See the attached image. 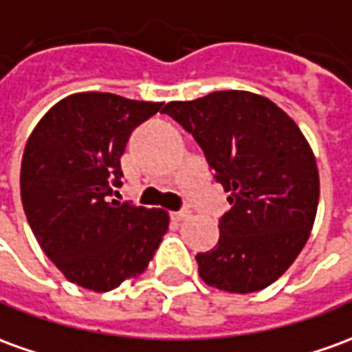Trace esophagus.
Returning a JSON list of instances; mask_svg holds the SVG:
<instances>
[{"label": "esophagus", "instance_id": "obj_1", "mask_svg": "<svg viewBox=\"0 0 352 352\" xmlns=\"http://www.w3.org/2000/svg\"><path fill=\"white\" fill-rule=\"evenodd\" d=\"M191 217V210L190 208H182V210H176V212H172V218L176 220V222H182V220H186V218Z\"/></svg>", "mask_w": 352, "mask_h": 352}]
</instances>
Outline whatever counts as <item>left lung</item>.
<instances>
[{
    "instance_id": "left-lung-1",
    "label": "left lung",
    "mask_w": 352,
    "mask_h": 352,
    "mask_svg": "<svg viewBox=\"0 0 352 352\" xmlns=\"http://www.w3.org/2000/svg\"><path fill=\"white\" fill-rule=\"evenodd\" d=\"M162 113L195 138L230 193L218 245L195 256L203 282L228 293L268 287L302 251L318 208V166L301 128L243 89L170 101Z\"/></svg>"
}]
</instances>
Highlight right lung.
Segmentation results:
<instances>
[{
	"label": "right lung",
	"mask_w": 352,
	"mask_h": 352,
	"mask_svg": "<svg viewBox=\"0 0 352 352\" xmlns=\"http://www.w3.org/2000/svg\"><path fill=\"white\" fill-rule=\"evenodd\" d=\"M161 107L80 91L51 107L26 142L24 214L51 263L84 289L105 293L140 276L168 232L164 208L109 199L132 130Z\"/></svg>",
	"instance_id": "right-lung-1"
}]
</instances>
